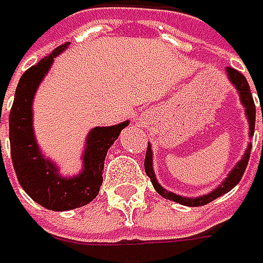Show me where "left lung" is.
<instances>
[{
    "instance_id": "1",
    "label": "left lung",
    "mask_w": 263,
    "mask_h": 263,
    "mask_svg": "<svg viewBox=\"0 0 263 263\" xmlns=\"http://www.w3.org/2000/svg\"><path fill=\"white\" fill-rule=\"evenodd\" d=\"M227 76L230 82L235 85V88L239 92V97H240V102L242 105L245 106V114H247V119H248V125H250V137H253L254 134V123H256V105H254V100H253V94H251V89H250V85L245 79V76L242 73H239L237 70L229 67L227 68ZM262 122H263V109H262ZM250 152H251V144H248V149L245 151L242 160L237 163L236 166L232 169V172L229 174V177L226 178V181L219 184L213 192L207 193V195H202V196H198V198H184L180 195H175L172 192H167L166 189H163L157 178H155V172H154V167H152V149H151V144H147V151H146V158H144V171H146V175L151 178V183L154 185V189L166 199H171V201H175V202H180L183 205H189V207H199V205H205L212 201H215L216 198L222 196L224 193L230 192L235 185H236L245 169H247V164H248V160H250Z\"/></svg>"
}]
</instances>
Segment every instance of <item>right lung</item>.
I'll list each match as a JSON object with an SVG mask.
<instances>
[{"mask_svg": "<svg viewBox=\"0 0 263 263\" xmlns=\"http://www.w3.org/2000/svg\"><path fill=\"white\" fill-rule=\"evenodd\" d=\"M68 44L54 48L21 76L9 116L10 154L18 181L34 202L54 212L82 207L99 195L106 152L129 123L126 120L116 126H97L89 131L83 152V169L78 177H62L56 164L44 158L33 134V96L41 80L48 73L54 58Z\"/></svg>", "mask_w": 263, "mask_h": 263, "instance_id": "right-lung-1", "label": "right lung"}]
</instances>
